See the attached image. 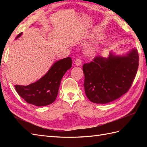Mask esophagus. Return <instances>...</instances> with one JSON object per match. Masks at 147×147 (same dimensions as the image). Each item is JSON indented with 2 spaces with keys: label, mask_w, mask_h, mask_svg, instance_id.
<instances>
[{
  "label": "esophagus",
  "mask_w": 147,
  "mask_h": 147,
  "mask_svg": "<svg viewBox=\"0 0 147 147\" xmlns=\"http://www.w3.org/2000/svg\"><path fill=\"white\" fill-rule=\"evenodd\" d=\"M82 60H81L80 59H77L75 60V61H74V64H75L76 65H77V66H80V65H82Z\"/></svg>",
  "instance_id": "34e87169"
}]
</instances>
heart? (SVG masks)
Returning <instances> with one entry per match:
<instances>
[{
  "label": "heart",
  "instance_id": "b5f03b06",
  "mask_svg": "<svg viewBox=\"0 0 147 147\" xmlns=\"http://www.w3.org/2000/svg\"><path fill=\"white\" fill-rule=\"evenodd\" d=\"M98 45L96 44H90L86 47V48L85 49V51L87 55H95L96 54H97L98 52Z\"/></svg>",
  "mask_w": 147,
  "mask_h": 147
}]
</instances>
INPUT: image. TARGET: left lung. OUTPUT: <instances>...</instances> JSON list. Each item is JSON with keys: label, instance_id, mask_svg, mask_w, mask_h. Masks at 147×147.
Segmentation results:
<instances>
[{"label": "left lung", "instance_id": "1", "mask_svg": "<svg viewBox=\"0 0 147 147\" xmlns=\"http://www.w3.org/2000/svg\"><path fill=\"white\" fill-rule=\"evenodd\" d=\"M139 56L135 48L125 55L111 52L107 58L98 56L83 65L85 94L96 104H107L128 91L138 67Z\"/></svg>", "mask_w": 147, "mask_h": 147}]
</instances>
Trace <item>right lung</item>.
<instances>
[{"label":"right lung","mask_w":147,"mask_h":147,"mask_svg":"<svg viewBox=\"0 0 147 147\" xmlns=\"http://www.w3.org/2000/svg\"><path fill=\"white\" fill-rule=\"evenodd\" d=\"M23 33L16 36L20 37ZM72 66L69 57L55 62L47 73L36 82L27 86L14 85L16 91L28 104L36 106H45L54 102L58 94L61 80Z\"/></svg>","instance_id":"add662e5"}]
</instances>
